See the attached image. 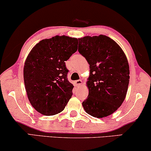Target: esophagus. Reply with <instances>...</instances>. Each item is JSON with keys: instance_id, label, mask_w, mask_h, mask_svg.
<instances>
[{"instance_id": "obj_1", "label": "esophagus", "mask_w": 151, "mask_h": 151, "mask_svg": "<svg viewBox=\"0 0 151 151\" xmlns=\"http://www.w3.org/2000/svg\"><path fill=\"white\" fill-rule=\"evenodd\" d=\"M82 81L81 80H76L75 81V84L77 86H79L80 85H82Z\"/></svg>"}]
</instances>
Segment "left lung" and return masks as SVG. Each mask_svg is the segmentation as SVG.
<instances>
[{"label":"left lung","instance_id":"left-lung-1","mask_svg":"<svg viewBox=\"0 0 151 151\" xmlns=\"http://www.w3.org/2000/svg\"><path fill=\"white\" fill-rule=\"evenodd\" d=\"M78 40V51L90 67L86 83L89 93L82 106L93 117L109 116L121 106L127 95L130 78L127 57L114 40L104 35Z\"/></svg>","mask_w":151,"mask_h":151}]
</instances>
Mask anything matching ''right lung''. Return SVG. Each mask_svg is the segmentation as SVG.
<instances>
[{
  "mask_svg": "<svg viewBox=\"0 0 151 151\" xmlns=\"http://www.w3.org/2000/svg\"><path fill=\"white\" fill-rule=\"evenodd\" d=\"M78 39L55 36L40 41L24 66V82L29 100L41 114L53 115L65 109L73 95L65 65L78 50Z\"/></svg>",
  "mask_w": 151,
  "mask_h": 151,
  "instance_id": "obj_1",
  "label": "right lung"
}]
</instances>
